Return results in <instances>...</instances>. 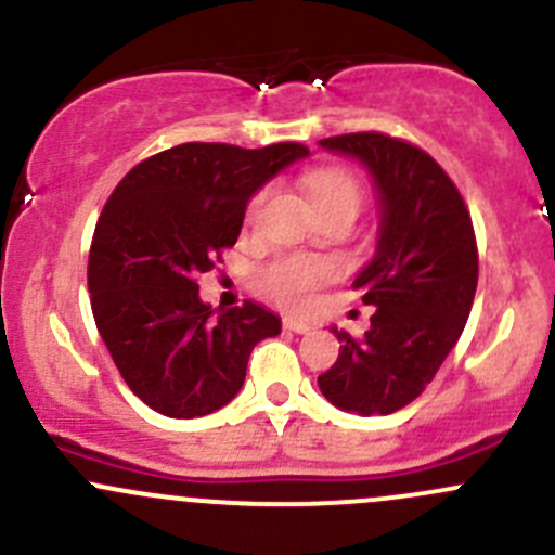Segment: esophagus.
<instances>
[{"label":"esophagus","instance_id":"34e87169","mask_svg":"<svg viewBox=\"0 0 555 555\" xmlns=\"http://www.w3.org/2000/svg\"><path fill=\"white\" fill-rule=\"evenodd\" d=\"M284 327L289 330V333H298V335H306L311 330L309 322H304V319H284Z\"/></svg>","mask_w":555,"mask_h":555}]
</instances>
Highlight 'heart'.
Segmentation results:
<instances>
[{"mask_svg":"<svg viewBox=\"0 0 555 555\" xmlns=\"http://www.w3.org/2000/svg\"><path fill=\"white\" fill-rule=\"evenodd\" d=\"M309 188L311 204L317 211L333 209V206H351L360 209L362 204V188L349 171L344 169H319L306 179ZM262 193H257L249 204V217L255 215L260 206ZM330 276L327 262L309 260V257H282V260L271 262L266 271L260 273L262 293L271 295L276 304L287 306V309H306L313 300V289L319 282Z\"/></svg>","mask_w":555,"mask_h":555,"instance_id":"heart-1","label":"heart"}]
</instances>
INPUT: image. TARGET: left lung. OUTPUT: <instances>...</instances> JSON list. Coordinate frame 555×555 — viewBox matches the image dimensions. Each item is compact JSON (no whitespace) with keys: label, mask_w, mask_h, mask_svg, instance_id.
<instances>
[{"label":"left lung","mask_w":555,"mask_h":555,"mask_svg":"<svg viewBox=\"0 0 555 555\" xmlns=\"http://www.w3.org/2000/svg\"><path fill=\"white\" fill-rule=\"evenodd\" d=\"M319 147L360 160L378 201L376 251L354 276L376 313L362 338L333 327L340 354L319 389L340 411L386 416L422 395L462 335L478 287L473 220L449 173L413 144L371 131Z\"/></svg>","instance_id":"left-lung-1"}]
</instances>
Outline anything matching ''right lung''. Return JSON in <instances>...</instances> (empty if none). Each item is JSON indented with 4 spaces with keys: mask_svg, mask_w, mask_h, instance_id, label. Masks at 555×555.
Instances as JSON below:
<instances>
[{
    "mask_svg": "<svg viewBox=\"0 0 555 555\" xmlns=\"http://www.w3.org/2000/svg\"><path fill=\"white\" fill-rule=\"evenodd\" d=\"M306 155L295 142L179 144L133 166L106 201L88 260L91 309L128 389L153 411H220L244 386L255 344L282 333L251 300L211 309L195 279L236 244L251 195Z\"/></svg>",
    "mask_w": 555,
    "mask_h": 555,
    "instance_id": "obj_1",
    "label": "right lung"
}]
</instances>
